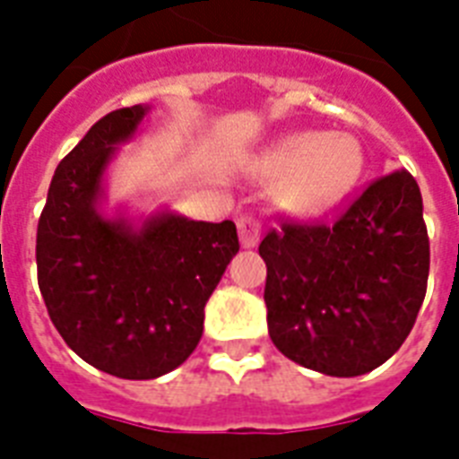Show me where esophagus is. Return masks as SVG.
<instances>
[{"mask_svg": "<svg viewBox=\"0 0 459 459\" xmlns=\"http://www.w3.org/2000/svg\"><path fill=\"white\" fill-rule=\"evenodd\" d=\"M238 236L243 247H255L262 238V223L255 216H240L238 219Z\"/></svg>", "mask_w": 459, "mask_h": 459, "instance_id": "34e87169", "label": "esophagus"}]
</instances>
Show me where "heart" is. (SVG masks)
<instances>
[{"mask_svg": "<svg viewBox=\"0 0 459 459\" xmlns=\"http://www.w3.org/2000/svg\"><path fill=\"white\" fill-rule=\"evenodd\" d=\"M364 169V150L348 133H295L281 140L264 159V173L288 176L283 204L298 212H319L341 200Z\"/></svg>", "mask_w": 459, "mask_h": 459, "instance_id": "b5f03b06", "label": "heart"}]
</instances>
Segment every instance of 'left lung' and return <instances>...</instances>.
<instances>
[{
  "instance_id": "left-lung-1",
  "label": "left lung",
  "mask_w": 459,
  "mask_h": 459,
  "mask_svg": "<svg viewBox=\"0 0 459 459\" xmlns=\"http://www.w3.org/2000/svg\"><path fill=\"white\" fill-rule=\"evenodd\" d=\"M273 345L328 377L398 352L429 281V233L412 173L371 180L331 223L286 219L259 243Z\"/></svg>"
}]
</instances>
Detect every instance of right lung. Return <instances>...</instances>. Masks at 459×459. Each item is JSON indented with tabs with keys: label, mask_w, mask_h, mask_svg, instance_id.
Returning a JSON list of instances; mask_svg holds the SVG:
<instances>
[{
	"label": "right lung",
	"mask_w": 459,
	"mask_h": 459,
	"mask_svg": "<svg viewBox=\"0 0 459 459\" xmlns=\"http://www.w3.org/2000/svg\"><path fill=\"white\" fill-rule=\"evenodd\" d=\"M147 107L102 117L61 159L38 221V283L66 345L95 369L145 381L202 338L204 305L233 259L236 223L152 216L133 230L97 212L102 173Z\"/></svg>",
	"instance_id": "obj_1"
}]
</instances>
